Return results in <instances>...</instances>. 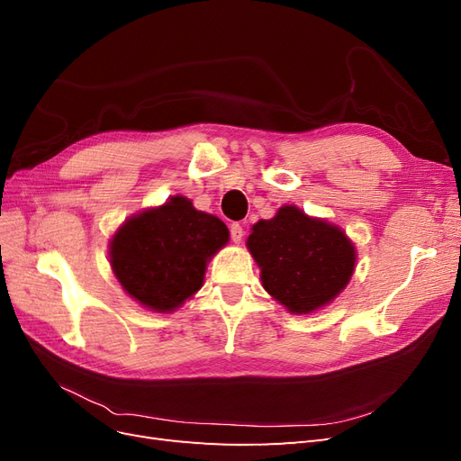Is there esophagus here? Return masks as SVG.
<instances>
[{
	"mask_svg": "<svg viewBox=\"0 0 461 461\" xmlns=\"http://www.w3.org/2000/svg\"><path fill=\"white\" fill-rule=\"evenodd\" d=\"M242 236H244L242 225H239V222H232V225H230V239H232V242L234 244H240Z\"/></svg>",
	"mask_w": 461,
	"mask_h": 461,
	"instance_id": "1",
	"label": "esophagus"
}]
</instances>
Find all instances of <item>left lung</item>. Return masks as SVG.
Instances as JSON below:
<instances>
[{
    "instance_id": "1",
    "label": "left lung",
    "mask_w": 461,
    "mask_h": 461,
    "mask_svg": "<svg viewBox=\"0 0 461 461\" xmlns=\"http://www.w3.org/2000/svg\"><path fill=\"white\" fill-rule=\"evenodd\" d=\"M246 246L261 271L263 288L294 315L325 308L356 269V246L346 232L296 205H283L273 219L258 221Z\"/></svg>"
}]
</instances>
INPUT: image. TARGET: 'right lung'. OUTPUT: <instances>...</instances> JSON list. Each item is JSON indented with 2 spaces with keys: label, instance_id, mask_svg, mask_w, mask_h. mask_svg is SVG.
Wrapping results in <instances>:
<instances>
[{
  "label": "right lung",
  "instance_id": "1",
  "mask_svg": "<svg viewBox=\"0 0 461 461\" xmlns=\"http://www.w3.org/2000/svg\"><path fill=\"white\" fill-rule=\"evenodd\" d=\"M229 236L219 217L171 196L122 222L109 240V265L134 302L171 313L202 288L209 259Z\"/></svg>",
  "mask_w": 461,
  "mask_h": 461
}]
</instances>
